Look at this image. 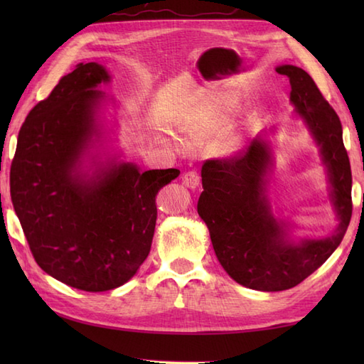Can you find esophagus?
Listing matches in <instances>:
<instances>
[{
	"label": "esophagus",
	"instance_id": "obj_1",
	"mask_svg": "<svg viewBox=\"0 0 364 364\" xmlns=\"http://www.w3.org/2000/svg\"><path fill=\"white\" fill-rule=\"evenodd\" d=\"M183 184L191 189H196L200 186V173L198 170H189L183 175Z\"/></svg>",
	"mask_w": 364,
	"mask_h": 364
}]
</instances>
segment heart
I'll return each mask as SVG.
<instances>
[{"instance_id":"1","label":"heart","mask_w":364,"mask_h":364,"mask_svg":"<svg viewBox=\"0 0 364 364\" xmlns=\"http://www.w3.org/2000/svg\"><path fill=\"white\" fill-rule=\"evenodd\" d=\"M227 123H228V115L225 109H223L222 106H214L211 112L208 114V117L205 119L202 129L200 131H203V133H211V131L222 129Z\"/></svg>"}]
</instances>
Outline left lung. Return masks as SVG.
Here are the masks:
<instances>
[{
	"label": "left lung",
	"instance_id": "obj_1",
	"mask_svg": "<svg viewBox=\"0 0 364 364\" xmlns=\"http://www.w3.org/2000/svg\"><path fill=\"white\" fill-rule=\"evenodd\" d=\"M277 73L289 78L291 102L321 145L339 218L336 231L299 244L286 241L262 188L270 154L258 139L233 156L203 162V192L197 203L227 274L245 288L267 292L294 288L321 267L341 244L352 218V172L338 114L304 68L282 65Z\"/></svg>",
	"mask_w": 364,
	"mask_h": 364
}]
</instances>
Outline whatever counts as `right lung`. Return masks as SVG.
<instances>
[{"label":"right lung","mask_w":364,"mask_h":364,"mask_svg":"<svg viewBox=\"0 0 364 364\" xmlns=\"http://www.w3.org/2000/svg\"><path fill=\"white\" fill-rule=\"evenodd\" d=\"M103 81L109 76L97 63L63 76L23 122L11 166L12 205L36 262L87 292L119 288L137 272L151 249L158 192L180 175L129 162L78 173Z\"/></svg>","instance_id":"add662e5"}]
</instances>
